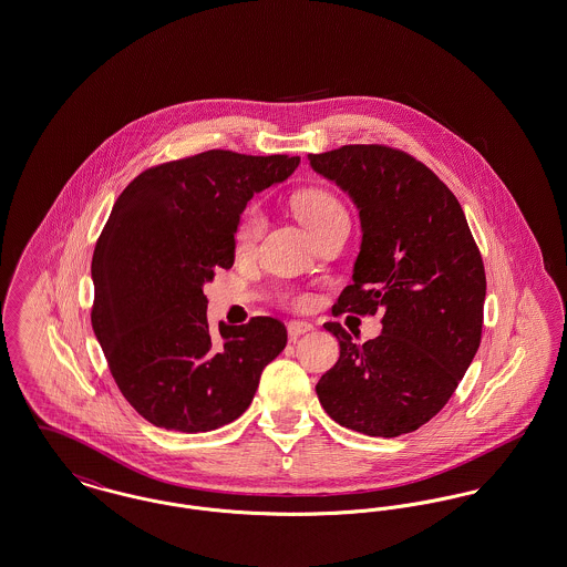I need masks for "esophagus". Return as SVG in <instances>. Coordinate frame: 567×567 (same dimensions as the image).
Masks as SVG:
<instances>
[{"label":"esophagus","instance_id":"obj_1","mask_svg":"<svg viewBox=\"0 0 567 567\" xmlns=\"http://www.w3.org/2000/svg\"><path fill=\"white\" fill-rule=\"evenodd\" d=\"M312 329H315V324L306 323V321H291V323L287 324V331H289V338H291V340H296V338L308 333V331H312Z\"/></svg>","mask_w":567,"mask_h":567}]
</instances>
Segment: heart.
I'll list each match as a JSON object with an SVG mask.
<instances>
[{
	"mask_svg": "<svg viewBox=\"0 0 567 567\" xmlns=\"http://www.w3.org/2000/svg\"><path fill=\"white\" fill-rule=\"evenodd\" d=\"M293 208L296 215L301 218V223L317 236L329 225H333L336 220H349V213L344 208V204L340 202V197L336 193H331L323 187H310V189L299 190L293 197ZM268 218L266 213L257 206L250 204L243 210V215L238 218L236 225V250L238 252H250L257 243L261 240L264 231H266ZM289 303H293L297 308L306 306L310 297L306 293H297V296H287Z\"/></svg>",
	"mask_w": 567,
	"mask_h": 567,
	"instance_id": "obj_1",
	"label": "heart"
}]
</instances>
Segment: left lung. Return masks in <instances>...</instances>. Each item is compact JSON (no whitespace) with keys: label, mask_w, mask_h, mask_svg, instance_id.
<instances>
[{"label":"left lung","mask_w":567,"mask_h":567,"mask_svg":"<svg viewBox=\"0 0 567 567\" xmlns=\"http://www.w3.org/2000/svg\"><path fill=\"white\" fill-rule=\"evenodd\" d=\"M308 159L351 195L363 229L333 315H382V333L363 344L342 324H323L340 359L317 384L319 402L354 432H414L451 400L481 347V250L453 190L404 151L347 144Z\"/></svg>","instance_id":"obj_1"}]
</instances>
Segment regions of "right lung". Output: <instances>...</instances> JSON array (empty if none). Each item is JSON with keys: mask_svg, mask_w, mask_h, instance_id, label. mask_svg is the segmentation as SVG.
<instances>
[{"mask_svg": "<svg viewBox=\"0 0 567 567\" xmlns=\"http://www.w3.org/2000/svg\"><path fill=\"white\" fill-rule=\"evenodd\" d=\"M299 157L206 151L159 163L123 189L97 238L91 324L135 412L169 432H210L250 405L287 327L206 319L204 282L234 266V234L252 193L282 183Z\"/></svg>", "mask_w": 567, "mask_h": 567, "instance_id": "right-lung-1", "label": "right lung"}]
</instances>
